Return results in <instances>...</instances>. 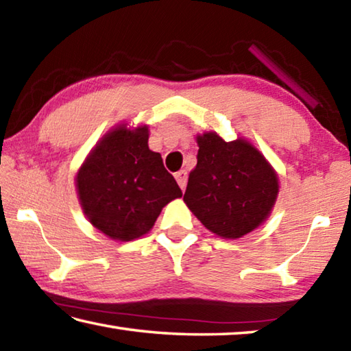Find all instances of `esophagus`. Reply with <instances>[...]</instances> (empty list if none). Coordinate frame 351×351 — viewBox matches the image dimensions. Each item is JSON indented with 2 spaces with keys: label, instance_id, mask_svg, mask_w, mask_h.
<instances>
[{
  "label": "esophagus",
  "instance_id": "34e87169",
  "mask_svg": "<svg viewBox=\"0 0 351 351\" xmlns=\"http://www.w3.org/2000/svg\"><path fill=\"white\" fill-rule=\"evenodd\" d=\"M175 178L178 184H180V187L184 190L186 189V184H187V171L186 170H180L178 173H175Z\"/></svg>",
  "mask_w": 351,
  "mask_h": 351
}]
</instances>
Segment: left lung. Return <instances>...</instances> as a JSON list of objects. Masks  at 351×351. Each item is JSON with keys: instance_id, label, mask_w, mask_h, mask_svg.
Returning <instances> with one entry per match:
<instances>
[{"instance_id": "obj_1", "label": "left lung", "mask_w": 351, "mask_h": 351, "mask_svg": "<svg viewBox=\"0 0 351 351\" xmlns=\"http://www.w3.org/2000/svg\"><path fill=\"white\" fill-rule=\"evenodd\" d=\"M197 167L189 175L184 203L210 232L240 239L274 207L278 178L263 154L245 139L226 142L217 133L197 136Z\"/></svg>"}]
</instances>
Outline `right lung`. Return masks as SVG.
Listing matches in <instances>:
<instances>
[{
	"mask_svg": "<svg viewBox=\"0 0 351 351\" xmlns=\"http://www.w3.org/2000/svg\"><path fill=\"white\" fill-rule=\"evenodd\" d=\"M83 212L94 228L119 241L147 234L171 199L182 197L161 154L148 148V127L106 133L75 176Z\"/></svg>",
	"mask_w": 351,
	"mask_h": 351,
	"instance_id": "right-lung-1",
	"label": "right lung"
}]
</instances>
